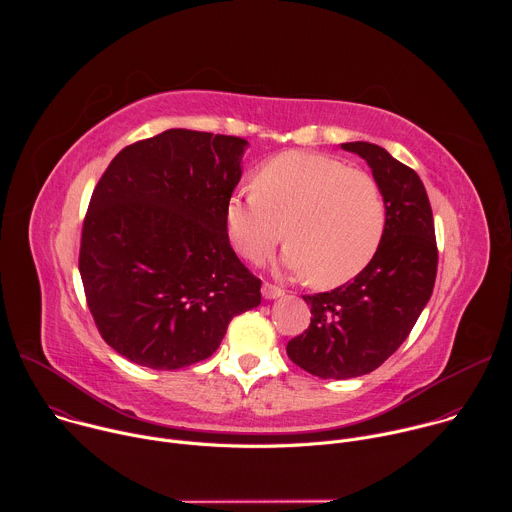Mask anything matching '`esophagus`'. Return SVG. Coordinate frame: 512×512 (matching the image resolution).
<instances>
[{
    "instance_id": "34e87169",
    "label": "esophagus",
    "mask_w": 512,
    "mask_h": 512,
    "mask_svg": "<svg viewBox=\"0 0 512 512\" xmlns=\"http://www.w3.org/2000/svg\"><path fill=\"white\" fill-rule=\"evenodd\" d=\"M261 294H263V298H265V300H275V298H281V296L285 294V291H283L281 287L273 285V283H263Z\"/></svg>"
}]
</instances>
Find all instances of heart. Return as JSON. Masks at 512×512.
Instances as JSON below:
<instances>
[{
	"instance_id": "heart-1",
	"label": "heart",
	"mask_w": 512,
	"mask_h": 512,
	"mask_svg": "<svg viewBox=\"0 0 512 512\" xmlns=\"http://www.w3.org/2000/svg\"><path fill=\"white\" fill-rule=\"evenodd\" d=\"M227 231L251 263L289 243L283 263L316 285H340L367 267L383 241L387 208L377 180L316 152H283L261 166L255 190L227 202Z\"/></svg>"
}]
</instances>
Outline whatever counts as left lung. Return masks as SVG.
<instances>
[{
	"label": "left lung",
	"mask_w": 512,
	"mask_h": 512,
	"mask_svg": "<svg viewBox=\"0 0 512 512\" xmlns=\"http://www.w3.org/2000/svg\"><path fill=\"white\" fill-rule=\"evenodd\" d=\"M373 170L387 227L375 259L352 281L304 296L312 322L287 356L320 379L373 373L405 342L431 298L437 273L433 214L417 172L369 141L342 143Z\"/></svg>",
	"instance_id": "obj_1"
}]
</instances>
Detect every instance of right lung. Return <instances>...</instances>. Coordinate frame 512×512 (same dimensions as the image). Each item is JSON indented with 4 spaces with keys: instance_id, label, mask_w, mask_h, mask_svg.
<instances>
[{
    "instance_id": "1",
    "label": "right lung",
    "mask_w": 512,
    "mask_h": 512,
    "mask_svg": "<svg viewBox=\"0 0 512 512\" xmlns=\"http://www.w3.org/2000/svg\"><path fill=\"white\" fill-rule=\"evenodd\" d=\"M245 148L235 135L168 129L123 148L95 186L79 271L103 340L127 360L190 367L261 304L225 218Z\"/></svg>"
}]
</instances>
